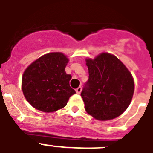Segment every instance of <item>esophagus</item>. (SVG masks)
Instances as JSON below:
<instances>
[{
  "mask_svg": "<svg viewBox=\"0 0 153 153\" xmlns=\"http://www.w3.org/2000/svg\"><path fill=\"white\" fill-rule=\"evenodd\" d=\"M75 91H76V93L77 94H80L81 93V91H82V87L81 86H79V87H78V88L75 90Z\"/></svg>",
  "mask_w": 153,
  "mask_h": 153,
  "instance_id": "34e87169",
  "label": "esophagus"
}]
</instances>
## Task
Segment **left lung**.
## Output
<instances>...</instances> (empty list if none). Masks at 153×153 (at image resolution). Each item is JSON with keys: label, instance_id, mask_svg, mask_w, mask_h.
Returning <instances> with one entry per match:
<instances>
[{"label": "left lung", "instance_id": "1", "mask_svg": "<svg viewBox=\"0 0 153 153\" xmlns=\"http://www.w3.org/2000/svg\"><path fill=\"white\" fill-rule=\"evenodd\" d=\"M86 66L89 79L81 93L86 111L99 121L120 116L129 105L134 92L131 73L109 53L86 59Z\"/></svg>", "mask_w": 153, "mask_h": 153}]
</instances>
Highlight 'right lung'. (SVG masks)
Segmentation results:
<instances>
[{
  "label": "right lung",
  "instance_id": "add662e5",
  "mask_svg": "<svg viewBox=\"0 0 153 153\" xmlns=\"http://www.w3.org/2000/svg\"><path fill=\"white\" fill-rule=\"evenodd\" d=\"M68 59L62 53H49L28 66L22 77L25 98L40 111L51 113L66 106L75 91L70 86L71 74H66Z\"/></svg>",
  "mask_w": 153,
  "mask_h": 153
}]
</instances>
